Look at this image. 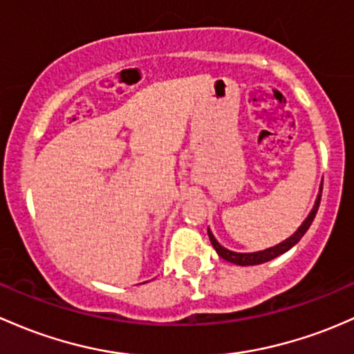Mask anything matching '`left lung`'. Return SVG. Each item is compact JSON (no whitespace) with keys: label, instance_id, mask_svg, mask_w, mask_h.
Wrapping results in <instances>:
<instances>
[{"label":"left lung","instance_id":"obj_1","mask_svg":"<svg viewBox=\"0 0 354 354\" xmlns=\"http://www.w3.org/2000/svg\"><path fill=\"white\" fill-rule=\"evenodd\" d=\"M319 200H321V198H319V196H317V200H315L314 208H312V212H310V214H308V217L304 221V224L300 225L299 229H297V232L293 234V236H290L286 241H283V243H280L278 245H274V248L265 249V251H258V252H248V254H243V252H239V254H236V252H230V251H227V249L222 248V245L218 244L217 241H215V237L210 234L212 244H214V248L217 249L218 258H221L222 261H224V259H227V261L237 263V265H244V266H245V265H261V263L270 261V259L280 258V256L285 254V252L288 251V249L292 248L293 244L299 243V239L304 236L305 230H307L308 227H310L312 221H314V217H315V212H317ZM227 252H230L229 255L226 254ZM232 255H236V258L232 259Z\"/></svg>","mask_w":354,"mask_h":354}]
</instances>
